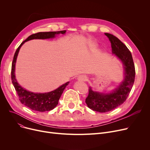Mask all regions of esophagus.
Segmentation results:
<instances>
[{
	"label": "esophagus",
	"mask_w": 150,
	"mask_h": 150,
	"mask_svg": "<svg viewBox=\"0 0 150 150\" xmlns=\"http://www.w3.org/2000/svg\"><path fill=\"white\" fill-rule=\"evenodd\" d=\"M86 80H87V78L84 75H80L78 78V80L80 81H85Z\"/></svg>",
	"instance_id": "34e87169"
}]
</instances>
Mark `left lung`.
I'll return each instance as SVG.
<instances>
[{"label":"left lung","mask_w":150,"mask_h":150,"mask_svg":"<svg viewBox=\"0 0 150 150\" xmlns=\"http://www.w3.org/2000/svg\"><path fill=\"white\" fill-rule=\"evenodd\" d=\"M105 35L111 42L112 54L123 63L125 76L120 85L111 92L93 91L89 87L85 102L90 109L99 112L111 111L124 103L132 88L136 74L132 54L127 47L115 36L107 33Z\"/></svg>","instance_id":"8db88e82"}]
</instances>
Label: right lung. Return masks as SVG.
<instances>
[{"label":"right lung","mask_w":150,"mask_h":150,"mask_svg":"<svg viewBox=\"0 0 150 150\" xmlns=\"http://www.w3.org/2000/svg\"><path fill=\"white\" fill-rule=\"evenodd\" d=\"M66 30L58 31H49V32H39L28 36L24 41H23L16 51L11 66V80L12 83L17 92L19 99L21 103L30 109L39 112L49 111L52 110L58 104V101L62 93L69 84V81L61 85L55 90L45 93H35L28 91L22 88L18 83L15 76V66L19 50L22 45L25 42L31 39H46L53 38L59 34H65Z\"/></svg>","instance_id":"add662e5"}]
</instances>
